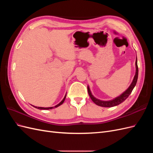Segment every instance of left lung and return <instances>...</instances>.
Instances as JSON below:
<instances>
[{
	"label": "left lung",
	"instance_id": "obj_1",
	"mask_svg": "<svg viewBox=\"0 0 153 153\" xmlns=\"http://www.w3.org/2000/svg\"><path fill=\"white\" fill-rule=\"evenodd\" d=\"M135 67H136V72H135V76L133 78V80L131 82V85L129 86L128 89L125 91L123 93H122L121 95L116 97L114 99L112 100H109V101H103V100H100L99 99H97L92 94L91 91L90 90L89 86H87V91H88V93H89V95L90 96L91 99L92 100L93 102L98 106H103V107H112V106H117L119 104L122 103L124 100H126L128 97L130 95L131 93V92L133 89H134V87L136 85L137 79H138V65H137V59H136V62H135Z\"/></svg>",
	"mask_w": 153,
	"mask_h": 153
}]
</instances>
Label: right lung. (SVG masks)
<instances>
[{
    "instance_id": "obj_1",
    "label": "right lung",
    "mask_w": 153,
    "mask_h": 153,
    "mask_svg": "<svg viewBox=\"0 0 153 153\" xmlns=\"http://www.w3.org/2000/svg\"><path fill=\"white\" fill-rule=\"evenodd\" d=\"M66 94L65 96H64V98H63V100L61 101V102H60L59 104H57V105H55V106H52V107H39V106H33V105H32V106H33L34 107H35V108H38V109H40V110H49V109H52V108H57V107H58L59 106L61 105L64 103V100H65V99H66Z\"/></svg>"
}]
</instances>
